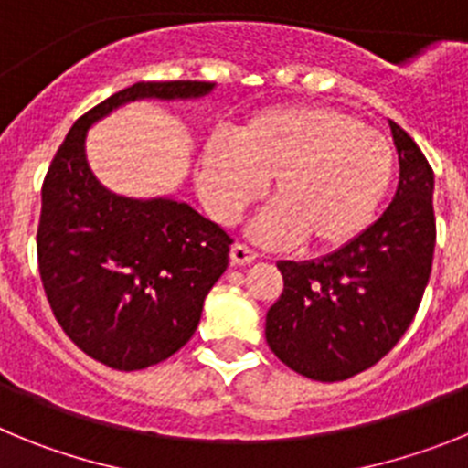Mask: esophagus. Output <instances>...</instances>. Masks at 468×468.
Wrapping results in <instances>:
<instances>
[{
    "instance_id": "esophagus-1",
    "label": "esophagus",
    "mask_w": 468,
    "mask_h": 468,
    "mask_svg": "<svg viewBox=\"0 0 468 468\" xmlns=\"http://www.w3.org/2000/svg\"><path fill=\"white\" fill-rule=\"evenodd\" d=\"M229 258H231V264H250L258 260V253H255L253 248H248L246 243H234V246H231Z\"/></svg>"
}]
</instances>
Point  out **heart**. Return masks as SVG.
<instances>
[{
  "mask_svg": "<svg viewBox=\"0 0 468 468\" xmlns=\"http://www.w3.org/2000/svg\"><path fill=\"white\" fill-rule=\"evenodd\" d=\"M394 150L379 131L321 105L270 107L234 135H215L198 159L197 187L215 222L234 225L264 192L274 197L253 234L267 243L333 250L375 220L391 180Z\"/></svg>",
  "mask_w": 468,
  "mask_h": 468,
  "instance_id": "1",
  "label": "heart"
}]
</instances>
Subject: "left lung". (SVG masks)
Segmentation results:
<instances>
[{"label":"left lung","mask_w":468,"mask_h":468,"mask_svg":"<svg viewBox=\"0 0 468 468\" xmlns=\"http://www.w3.org/2000/svg\"><path fill=\"white\" fill-rule=\"evenodd\" d=\"M391 123L400 177L382 218L335 253L279 262L283 292L267 312V345L316 382H342L384 358L412 324L436 246L433 171Z\"/></svg>","instance_id":"left-lung-1"}]
</instances>
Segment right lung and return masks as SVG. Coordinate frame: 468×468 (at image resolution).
<instances>
[{
    "label": "right lung",
    "mask_w": 468,
    "mask_h": 468,
    "mask_svg": "<svg viewBox=\"0 0 468 468\" xmlns=\"http://www.w3.org/2000/svg\"><path fill=\"white\" fill-rule=\"evenodd\" d=\"M213 86L138 81L110 95L74 122L44 177L37 229L44 292L69 340L114 370H143L187 345L234 241L183 201L107 192L86 164V131L123 102L198 98Z\"/></svg>",
    "instance_id": "right-lung-1"
}]
</instances>
